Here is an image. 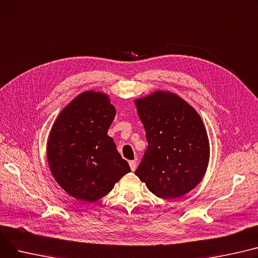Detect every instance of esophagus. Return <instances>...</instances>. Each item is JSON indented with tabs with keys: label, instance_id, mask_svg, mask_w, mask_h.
<instances>
[{
	"label": "esophagus",
	"instance_id": "34e87169",
	"mask_svg": "<svg viewBox=\"0 0 258 258\" xmlns=\"http://www.w3.org/2000/svg\"><path fill=\"white\" fill-rule=\"evenodd\" d=\"M128 164H130L131 170H132V171H135L136 168H137V162H136V161H130Z\"/></svg>",
	"mask_w": 258,
	"mask_h": 258
}]
</instances>
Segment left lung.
I'll return each mask as SVG.
<instances>
[{
	"instance_id": "left-lung-1",
	"label": "left lung",
	"mask_w": 258,
	"mask_h": 258,
	"mask_svg": "<svg viewBox=\"0 0 258 258\" xmlns=\"http://www.w3.org/2000/svg\"><path fill=\"white\" fill-rule=\"evenodd\" d=\"M135 105L148 142L135 174L163 199L188 193L202 180L210 160V143L202 119L178 95L156 91Z\"/></svg>"
}]
</instances>
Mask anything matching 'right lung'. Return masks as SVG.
<instances>
[{
  "label": "right lung",
  "mask_w": 258,
  "mask_h": 258,
  "mask_svg": "<svg viewBox=\"0 0 258 258\" xmlns=\"http://www.w3.org/2000/svg\"><path fill=\"white\" fill-rule=\"evenodd\" d=\"M115 115L107 94L85 91L61 111L51 126L46 145L50 172L78 200L97 201L131 172L108 136Z\"/></svg>",
  "instance_id": "right-lung-1"
}]
</instances>
